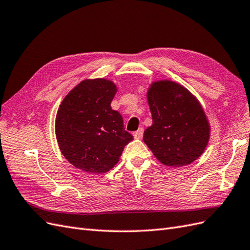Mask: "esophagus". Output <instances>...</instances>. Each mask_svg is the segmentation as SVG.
<instances>
[{
  "label": "esophagus",
  "instance_id": "esophagus-1",
  "mask_svg": "<svg viewBox=\"0 0 250 250\" xmlns=\"http://www.w3.org/2000/svg\"><path fill=\"white\" fill-rule=\"evenodd\" d=\"M143 132H144L143 128H139V129H138L137 131L133 132V137H134V139H142V137H143Z\"/></svg>",
  "mask_w": 250,
  "mask_h": 250
}]
</instances>
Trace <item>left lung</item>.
I'll use <instances>...</instances> for the list:
<instances>
[{
    "instance_id": "obj_1",
    "label": "left lung",
    "mask_w": 250,
    "mask_h": 250,
    "mask_svg": "<svg viewBox=\"0 0 250 250\" xmlns=\"http://www.w3.org/2000/svg\"><path fill=\"white\" fill-rule=\"evenodd\" d=\"M152 125L143 140L162 164L183 167L202 154L209 138L206 113L197 99L175 82L158 81L148 90Z\"/></svg>"
}]
</instances>
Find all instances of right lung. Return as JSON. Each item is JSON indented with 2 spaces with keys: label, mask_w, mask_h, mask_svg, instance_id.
<instances>
[{
  "label": "right lung",
  "mask_w": 250,
  "mask_h": 250,
  "mask_svg": "<svg viewBox=\"0 0 250 250\" xmlns=\"http://www.w3.org/2000/svg\"><path fill=\"white\" fill-rule=\"evenodd\" d=\"M116 85L106 79L84 80L66 95L56 116V138L64 157L88 173H105L133 140L110 103Z\"/></svg>",
  "instance_id": "obj_1"
}]
</instances>
